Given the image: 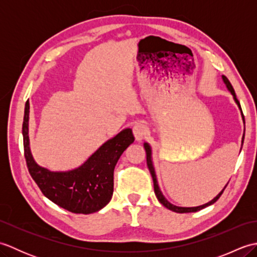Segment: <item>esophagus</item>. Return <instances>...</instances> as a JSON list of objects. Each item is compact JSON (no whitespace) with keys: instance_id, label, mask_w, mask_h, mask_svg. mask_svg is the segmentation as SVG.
<instances>
[{"instance_id":"obj_1","label":"esophagus","mask_w":257,"mask_h":257,"mask_svg":"<svg viewBox=\"0 0 257 257\" xmlns=\"http://www.w3.org/2000/svg\"><path fill=\"white\" fill-rule=\"evenodd\" d=\"M135 138L137 141H141L147 134V125L143 122H136L133 127Z\"/></svg>"}]
</instances>
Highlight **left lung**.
I'll use <instances>...</instances> for the list:
<instances>
[{"instance_id": "obj_1", "label": "left lung", "mask_w": 257, "mask_h": 257, "mask_svg": "<svg viewBox=\"0 0 257 257\" xmlns=\"http://www.w3.org/2000/svg\"><path fill=\"white\" fill-rule=\"evenodd\" d=\"M222 78H223V80H224V83H225V85H226V87H227V89L230 90V91H231V94L233 95V97H234V100H235V102L237 103V106L239 107V109H241L242 117H243V120H244V114H243V111H242V108H241V105H239V101L237 100L236 95H235V91H234L233 86L231 85L230 80H228V79L225 77L224 75L222 76ZM243 141H244V136H243L242 145H243ZM144 147H145L146 155H147V166H148V168H149V171H150V173H151L152 180H154V188H155V193H156V196H157L158 200H159V202H160V203H161L163 206H166L167 209L171 210V211H173V212H177V213H189V212H196V211H200V210H202V209H204V207H206V206H209V205L213 204V203H214V202H216L217 200H219V198H220V196H221V195H222V193H223V191L225 190L226 185L228 184V183H227V184L225 185L224 189H223V190L221 191V192L215 196L214 199H213V200H212V201H210V202H207V203H205V204H203V205L194 206V207H181V206L173 205V204H171L170 202H169V201L165 198V196H163L162 192L160 191L159 185H158L157 177H156V172H155V168H154V165H152V160H151V148H150V146L146 143V144L144 145Z\"/></svg>"}]
</instances>
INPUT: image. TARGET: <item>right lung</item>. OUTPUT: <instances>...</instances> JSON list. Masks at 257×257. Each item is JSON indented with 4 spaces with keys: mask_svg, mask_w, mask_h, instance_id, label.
I'll return each instance as SVG.
<instances>
[{
    "mask_svg": "<svg viewBox=\"0 0 257 257\" xmlns=\"http://www.w3.org/2000/svg\"><path fill=\"white\" fill-rule=\"evenodd\" d=\"M30 102L25 103L23 145L27 169L47 199L73 213L90 214L102 209L111 200L113 170L122 152L135 141L132 129H124L108 140L84 165L72 171L52 172L34 161L29 141Z\"/></svg>",
    "mask_w": 257,
    "mask_h": 257,
    "instance_id": "obj_1",
    "label": "right lung"
}]
</instances>
